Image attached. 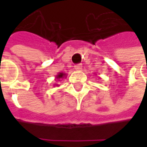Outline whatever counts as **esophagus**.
Listing matches in <instances>:
<instances>
[{"label": "esophagus", "instance_id": "34e87169", "mask_svg": "<svg viewBox=\"0 0 147 147\" xmlns=\"http://www.w3.org/2000/svg\"><path fill=\"white\" fill-rule=\"evenodd\" d=\"M82 67H83V66H82V64H76V65H75V69L76 71H80L82 70Z\"/></svg>", "mask_w": 147, "mask_h": 147}]
</instances>
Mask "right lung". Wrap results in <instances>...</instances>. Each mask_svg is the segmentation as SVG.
Listing matches in <instances>:
<instances>
[{"label": "right lung", "instance_id": "add662e5", "mask_svg": "<svg viewBox=\"0 0 147 147\" xmlns=\"http://www.w3.org/2000/svg\"><path fill=\"white\" fill-rule=\"evenodd\" d=\"M64 78H66V73H64V72H59V73L56 76V80H57V81H60L62 79H64ZM53 86H58L57 83H55Z\"/></svg>", "mask_w": 147, "mask_h": 147}]
</instances>
